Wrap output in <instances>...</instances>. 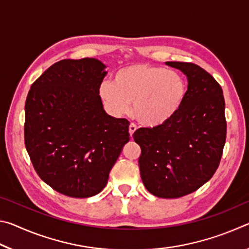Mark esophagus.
<instances>
[{"label":"esophagus","mask_w":249,"mask_h":249,"mask_svg":"<svg viewBox=\"0 0 249 249\" xmlns=\"http://www.w3.org/2000/svg\"><path fill=\"white\" fill-rule=\"evenodd\" d=\"M137 129V126L135 125L134 123H130L129 124V127H128V130H129V135H130V137H133V134L135 133V130Z\"/></svg>","instance_id":"1"}]
</instances>
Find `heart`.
<instances>
[{
    "mask_svg": "<svg viewBox=\"0 0 249 249\" xmlns=\"http://www.w3.org/2000/svg\"><path fill=\"white\" fill-rule=\"evenodd\" d=\"M187 82L176 70L160 66L134 64L120 69L113 82L100 84V96L115 115H133L140 123L155 127L170 121L187 96Z\"/></svg>",
    "mask_w": 249,
    "mask_h": 249,
    "instance_id": "b5f03b06",
    "label": "heart"
}]
</instances>
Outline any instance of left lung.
Listing matches in <instances>:
<instances>
[{"label": "left lung", "mask_w": 249, "mask_h": 249, "mask_svg": "<svg viewBox=\"0 0 249 249\" xmlns=\"http://www.w3.org/2000/svg\"><path fill=\"white\" fill-rule=\"evenodd\" d=\"M166 65L188 77L182 107L165 124L138 128L133 137L142 149L138 163L147 190L175 199L196 191L215 174L226 141L225 101L220 83L200 66Z\"/></svg>", "instance_id": "1"}]
</instances>
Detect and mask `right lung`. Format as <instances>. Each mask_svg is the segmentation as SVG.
Wrapping results in <instances>:
<instances>
[{"label":"right lung","mask_w":249,"mask_h":249,"mask_svg":"<svg viewBox=\"0 0 249 249\" xmlns=\"http://www.w3.org/2000/svg\"><path fill=\"white\" fill-rule=\"evenodd\" d=\"M98 59H64L32 84L25 103L24 138L37 175L53 190L89 197L103 190L129 141L126 119L105 113Z\"/></svg>","instance_id":"1"}]
</instances>
